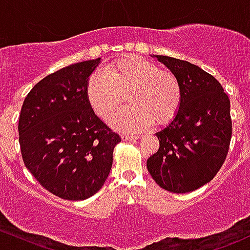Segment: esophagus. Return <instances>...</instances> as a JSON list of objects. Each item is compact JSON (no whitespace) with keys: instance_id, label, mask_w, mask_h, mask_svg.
I'll return each instance as SVG.
<instances>
[{"instance_id":"esophagus-1","label":"esophagus","mask_w":250,"mask_h":250,"mask_svg":"<svg viewBox=\"0 0 250 250\" xmlns=\"http://www.w3.org/2000/svg\"><path fill=\"white\" fill-rule=\"evenodd\" d=\"M139 135H130V134H123L122 139L123 140H138L139 139Z\"/></svg>"}]
</instances>
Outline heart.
Returning a JSON list of instances; mask_svg holds the SVG:
<instances>
[{
    "mask_svg": "<svg viewBox=\"0 0 250 250\" xmlns=\"http://www.w3.org/2000/svg\"><path fill=\"white\" fill-rule=\"evenodd\" d=\"M87 100L99 117L106 120L128 94L129 106L113 113L110 125L118 130L137 132L155 121L169 122L181 104V88L169 70L128 55L95 72L87 83Z\"/></svg>",
    "mask_w": 250,
    "mask_h": 250,
    "instance_id": "b5f03b06",
    "label": "heart"
}]
</instances>
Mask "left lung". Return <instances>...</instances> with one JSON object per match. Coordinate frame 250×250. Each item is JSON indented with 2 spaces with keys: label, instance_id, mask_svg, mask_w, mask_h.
Wrapping results in <instances>:
<instances>
[{
  "label": "left lung",
  "instance_id": "8db88e82",
  "mask_svg": "<svg viewBox=\"0 0 250 250\" xmlns=\"http://www.w3.org/2000/svg\"><path fill=\"white\" fill-rule=\"evenodd\" d=\"M175 75L181 104L165 129L160 148L146 162L153 180L174 193L200 188L220 170L232 135L230 99L215 77L185 60L156 55Z\"/></svg>",
  "mask_w": 250,
  "mask_h": 250
}]
</instances>
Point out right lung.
<instances>
[{"label":"right lung","mask_w":250,"mask_h":250,"mask_svg":"<svg viewBox=\"0 0 250 250\" xmlns=\"http://www.w3.org/2000/svg\"><path fill=\"white\" fill-rule=\"evenodd\" d=\"M100 58L69 65L35 84L22 103L19 144L24 165L46 190L69 201L102 188L121 137L94 113L87 83Z\"/></svg>","instance_id":"1"}]
</instances>
